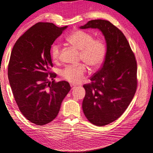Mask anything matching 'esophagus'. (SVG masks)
<instances>
[{"label":"esophagus","instance_id":"obj_1","mask_svg":"<svg viewBox=\"0 0 153 153\" xmlns=\"http://www.w3.org/2000/svg\"><path fill=\"white\" fill-rule=\"evenodd\" d=\"M71 89H73L75 88V87H76V85H74V84H71Z\"/></svg>","mask_w":153,"mask_h":153}]
</instances>
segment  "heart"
I'll list each match as a JSON object with an SVG mask.
<instances>
[{
  "instance_id": "heart-1",
  "label": "heart",
  "mask_w": 153,
  "mask_h": 153,
  "mask_svg": "<svg viewBox=\"0 0 153 153\" xmlns=\"http://www.w3.org/2000/svg\"><path fill=\"white\" fill-rule=\"evenodd\" d=\"M66 41L80 50L79 59L88 65L91 69H97L104 62L107 47L102 39H94V35L90 32L76 30L66 37ZM61 52V45L58 42L52 45L50 54L53 62H57L60 59ZM87 71L85 64L72 65L62 70L61 76L72 83H80L84 80Z\"/></svg>"
}]
</instances>
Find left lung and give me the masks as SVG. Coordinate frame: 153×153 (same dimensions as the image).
Returning a JSON list of instances; mask_svg holds the SVG:
<instances>
[{
	"label": "left lung",
	"instance_id": "obj_1",
	"mask_svg": "<svg viewBox=\"0 0 153 153\" xmlns=\"http://www.w3.org/2000/svg\"><path fill=\"white\" fill-rule=\"evenodd\" d=\"M97 28L106 42L103 66L85 84L82 111L97 126L114 121L126 111L137 89V62L123 33L109 21L94 19L80 27Z\"/></svg>",
	"mask_w": 153,
	"mask_h": 153
}]
</instances>
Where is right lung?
<instances>
[{
	"mask_svg": "<svg viewBox=\"0 0 153 153\" xmlns=\"http://www.w3.org/2000/svg\"><path fill=\"white\" fill-rule=\"evenodd\" d=\"M68 26L39 22L19 37L12 49L8 78L19 111L37 126L51 122L71 90L68 82H55L50 49ZM52 82L49 81V79Z\"/></svg>",
	"mask_w": 153,
	"mask_h": 153,
	"instance_id": "add662e5",
	"label": "right lung"
}]
</instances>
